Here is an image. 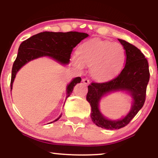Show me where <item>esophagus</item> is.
I'll return each instance as SVG.
<instances>
[{
    "instance_id": "34e87169",
    "label": "esophagus",
    "mask_w": 158,
    "mask_h": 158,
    "mask_svg": "<svg viewBox=\"0 0 158 158\" xmlns=\"http://www.w3.org/2000/svg\"><path fill=\"white\" fill-rule=\"evenodd\" d=\"M82 81H83V83L84 84H85V85H88V84H89V83H90L89 79H88L87 77H85V78H83V80H82Z\"/></svg>"
}]
</instances>
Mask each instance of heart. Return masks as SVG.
Listing matches in <instances>:
<instances>
[{
	"label": "heart",
	"instance_id": "b5f03b06",
	"mask_svg": "<svg viewBox=\"0 0 158 158\" xmlns=\"http://www.w3.org/2000/svg\"><path fill=\"white\" fill-rule=\"evenodd\" d=\"M125 58L124 48L119 43L93 39L80 47L78 53L73 55L72 60L79 69H83L84 64L91 67L90 73L93 77L103 81L119 72Z\"/></svg>",
	"mask_w": 158,
	"mask_h": 158
}]
</instances>
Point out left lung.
<instances>
[{
	"instance_id": "left-lung-1",
	"label": "left lung",
	"mask_w": 158,
	"mask_h": 158,
	"mask_svg": "<svg viewBox=\"0 0 158 158\" xmlns=\"http://www.w3.org/2000/svg\"><path fill=\"white\" fill-rule=\"evenodd\" d=\"M126 52V63L124 69L116 77L105 83H92L88 86L86 99L91 106L90 117L95 124L106 129H118L130 122L143 106L150 71L148 60L137 47L126 41L118 39ZM127 91L133 99L131 111L124 118L110 120L99 110L101 98L112 92Z\"/></svg>"
}]
</instances>
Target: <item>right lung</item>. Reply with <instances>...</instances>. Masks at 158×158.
<instances>
[{
	"label": "right lung",
	"mask_w": 158,
	"mask_h": 158,
	"mask_svg": "<svg viewBox=\"0 0 158 158\" xmlns=\"http://www.w3.org/2000/svg\"><path fill=\"white\" fill-rule=\"evenodd\" d=\"M88 36V34L77 31L65 33L44 31L23 41L19 46L18 55L13 64L10 91L17 72L27 62L39 57H49L60 64H68L70 62L73 49ZM81 77H77L68 84L66 89V99L73 93L74 86L77 83H81ZM61 116L53 121V122L59 119Z\"/></svg>",
	"instance_id": "add662e5"
}]
</instances>
